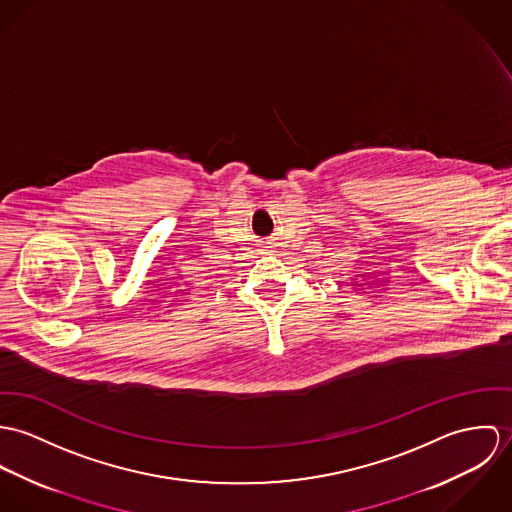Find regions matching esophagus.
<instances>
[{
    "label": "esophagus",
    "mask_w": 512,
    "mask_h": 512,
    "mask_svg": "<svg viewBox=\"0 0 512 512\" xmlns=\"http://www.w3.org/2000/svg\"><path fill=\"white\" fill-rule=\"evenodd\" d=\"M271 247H273V241L269 239V241H265V249H263V251H265V253H273Z\"/></svg>",
    "instance_id": "esophagus-1"
}]
</instances>
